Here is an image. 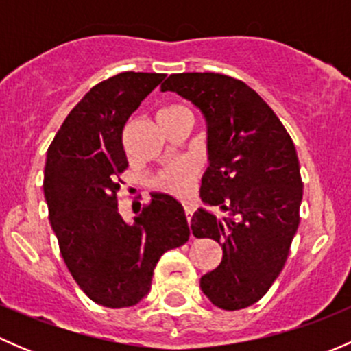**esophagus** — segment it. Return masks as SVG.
<instances>
[{
    "label": "esophagus",
    "mask_w": 351,
    "mask_h": 351,
    "mask_svg": "<svg viewBox=\"0 0 351 351\" xmlns=\"http://www.w3.org/2000/svg\"><path fill=\"white\" fill-rule=\"evenodd\" d=\"M183 210H185L186 221H189V224H190V219H192L193 210H195V204L190 200H183Z\"/></svg>",
    "instance_id": "esophagus-1"
}]
</instances>
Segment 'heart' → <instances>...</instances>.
<instances>
[{"mask_svg": "<svg viewBox=\"0 0 351 351\" xmlns=\"http://www.w3.org/2000/svg\"><path fill=\"white\" fill-rule=\"evenodd\" d=\"M183 113L190 112L180 105H171V107L162 108L158 113V119H171V117L183 115ZM193 180H195V168H193L192 162L180 161L161 169L159 175L156 176L154 183L159 190H165L173 195H186L192 190Z\"/></svg>", "mask_w": 351, "mask_h": 351, "instance_id": "1", "label": "heart"}]
</instances>
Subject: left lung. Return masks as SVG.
Instances as JSON below:
<instances>
[{
	"label": "left lung",
	"instance_id": "left-lung-1",
	"mask_svg": "<svg viewBox=\"0 0 351 351\" xmlns=\"http://www.w3.org/2000/svg\"><path fill=\"white\" fill-rule=\"evenodd\" d=\"M175 91L207 122L208 168L192 234L222 247L217 268L200 278L214 306L238 311L258 302L280 275L299 228L302 180L295 146L267 101L246 83L219 73L171 74Z\"/></svg>",
	"mask_w": 351,
	"mask_h": 351
}]
</instances>
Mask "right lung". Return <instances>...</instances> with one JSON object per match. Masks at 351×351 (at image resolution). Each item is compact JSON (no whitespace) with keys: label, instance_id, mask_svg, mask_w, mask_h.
Masks as SVG:
<instances>
[{"label":"right lung","instance_id":"1","mask_svg":"<svg viewBox=\"0 0 351 351\" xmlns=\"http://www.w3.org/2000/svg\"><path fill=\"white\" fill-rule=\"evenodd\" d=\"M165 76L127 71L98 83L47 149L44 195L62 260L80 289L112 309L141 302L161 254L190 236L182 204L168 193H151L134 222L123 221L117 202L129 166L123 127Z\"/></svg>","mask_w":351,"mask_h":351}]
</instances>
